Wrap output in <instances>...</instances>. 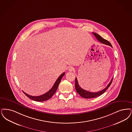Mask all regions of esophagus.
Masks as SVG:
<instances>
[{
	"label": "esophagus",
	"mask_w": 132,
	"mask_h": 132,
	"mask_svg": "<svg viewBox=\"0 0 132 132\" xmlns=\"http://www.w3.org/2000/svg\"><path fill=\"white\" fill-rule=\"evenodd\" d=\"M68 70L70 72H72V71H74V68L73 67H72V66H71V67H69Z\"/></svg>",
	"instance_id": "esophagus-1"
}]
</instances>
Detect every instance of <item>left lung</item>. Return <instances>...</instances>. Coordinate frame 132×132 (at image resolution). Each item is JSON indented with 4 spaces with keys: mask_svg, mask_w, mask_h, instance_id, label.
Returning <instances> with one entry per match:
<instances>
[{
    "mask_svg": "<svg viewBox=\"0 0 132 132\" xmlns=\"http://www.w3.org/2000/svg\"><path fill=\"white\" fill-rule=\"evenodd\" d=\"M95 36V37L97 39V40L100 42L104 44H105L107 45H109L111 47H112V46L111 45V43L110 42H109L108 41L106 40L105 39L103 38L102 37L100 36L99 34L96 33H92ZM113 80V78H112V79H111L110 82L109 84V85L106 86V87H105V88H104V89L102 90L101 91L97 92H89L88 91H86L84 89L82 88H81L80 86H79V84L78 83V80L76 78V79H75V88L77 91V92L79 94V95L82 98H86V99H91V98H96L97 97H98L99 96L103 94L106 90L108 89V88L110 86L111 84L112 81Z\"/></svg>",
    "mask_w": 132,
    "mask_h": 132,
    "instance_id": "1",
    "label": "left lung"
}]
</instances>
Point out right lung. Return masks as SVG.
<instances>
[{
    "label": "right lung",
    "mask_w": 132,
    "mask_h": 132,
    "mask_svg": "<svg viewBox=\"0 0 132 132\" xmlns=\"http://www.w3.org/2000/svg\"><path fill=\"white\" fill-rule=\"evenodd\" d=\"M64 75H65V73H63L61 74L58 77L57 80H56L54 84L53 85L52 88L50 90L48 91H47V93H45L43 95L38 96H33L27 94L23 91V92L24 93V94L26 95L27 97L29 98L30 99H31L32 100L35 101H37V102H43V101H45L47 100L50 99L53 96V95H54V94L55 93L56 90L58 88V85H59V83H60L61 80L62 79V78L63 77Z\"/></svg>",
    "instance_id": "obj_1"
}]
</instances>
